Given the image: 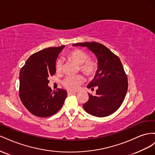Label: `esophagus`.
Masks as SVG:
<instances>
[{"label": "esophagus", "instance_id": "obj_1", "mask_svg": "<svg viewBox=\"0 0 155 155\" xmlns=\"http://www.w3.org/2000/svg\"><path fill=\"white\" fill-rule=\"evenodd\" d=\"M75 93H76V92H72V91H68V92H67V94H68V96L71 95V94H75Z\"/></svg>", "mask_w": 155, "mask_h": 155}]
</instances>
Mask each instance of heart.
Wrapping results in <instances>:
<instances>
[{
  "mask_svg": "<svg viewBox=\"0 0 155 155\" xmlns=\"http://www.w3.org/2000/svg\"><path fill=\"white\" fill-rule=\"evenodd\" d=\"M67 58L78 65H80V70L87 76H93L97 71V64L94 61L88 59L89 55L79 49H74L69 51L67 54ZM63 61L58 59L55 63V70L57 72H61L63 69ZM84 81V78L81 75L70 76L65 78L63 81V85L70 91H76L79 85Z\"/></svg>",
  "mask_w": 155,
  "mask_h": 155,
  "instance_id": "1",
  "label": "heart"
}]
</instances>
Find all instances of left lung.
Instances as JSON below:
<instances>
[{"instance_id": "left-lung-1", "label": "left lung", "mask_w": 155, "mask_h": 155, "mask_svg": "<svg viewBox=\"0 0 155 155\" xmlns=\"http://www.w3.org/2000/svg\"><path fill=\"white\" fill-rule=\"evenodd\" d=\"M73 46L87 47L97 59V70L87 88L94 90L95 96L88 94L89 99L83 105L85 110L92 116L105 117L118 110L125 99L128 88L127 77L118 56L104 45L96 42L76 43Z\"/></svg>"}]
</instances>
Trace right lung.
Segmentation results:
<instances>
[{"instance_id":"right-lung-1","label":"right lung","mask_w":155,"mask_h":155,"mask_svg":"<svg viewBox=\"0 0 155 155\" xmlns=\"http://www.w3.org/2000/svg\"><path fill=\"white\" fill-rule=\"evenodd\" d=\"M64 45L50 47L32 54L19 74L20 99L30 112L45 118L55 114L62 107L67 96V91H52L48 78L55 73V61Z\"/></svg>"}]
</instances>
